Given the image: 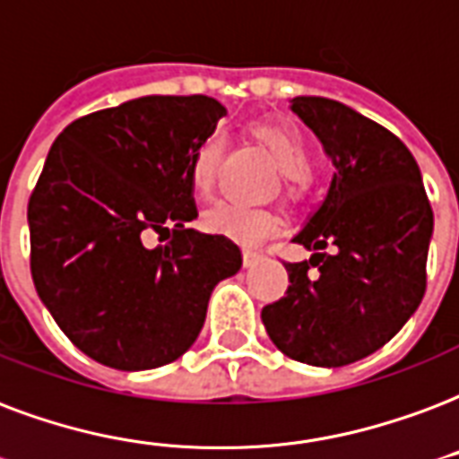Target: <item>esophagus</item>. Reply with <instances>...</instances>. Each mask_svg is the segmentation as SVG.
Listing matches in <instances>:
<instances>
[{
	"mask_svg": "<svg viewBox=\"0 0 459 459\" xmlns=\"http://www.w3.org/2000/svg\"><path fill=\"white\" fill-rule=\"evenodd\" d=\"M262 260L260 250H253V247H245L243 250V264L245 267H255L257 262Z\"/></svg>",
	"mask_w": 459,
	"mask_h": 459,
	"instance_id": "obj_1",
	"label": "esophagus"
}]
</instances>
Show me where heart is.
Masks as SVG:
<instances>
[{
    "mask_svg": "<svg viewBox=\"0 0 459 459\" xmlns=\"http://www.w3.org/2000/svg\"><path fill=\"white\" fill-rule=\"evenodd\" d=\"M255 134L262 144L267 146L276 166L281 168L286 178L300 180L310 173V149H307L306 139L296 132L293 127L286 125H274V122H264L255 127ZM219 153H221V136L212 134L206 136L204 142H199L190 159V185L195 195L206 199L214 190L216 180V163H219ZM202 223L212 233H221V236L236 238L240 243H260L267 236H272L279 229V216L269 212L264 206H247L238 204V202H219L212 209H206L202 216Z\"/></svg>",
    "mask_w": 459,
    "mask_h": 459,
    "instance_id": "b5f03b06",
    "label": "heart"
}]
</instances>
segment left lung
Returning a JSON list of instances; mask_svg holds the SVG:
<instances>
[{
    "label": "left lung",
    "instance_id": "left-lung-1",
    "mask_svg": "<svg viewBox=\"0 0 459 459\" xmlns=\"http://www.w3.org/2000/svg\"><path fill=\"white\" fill-rule=\"evenodd\" d=\"M291 110L320 139L334 175L293 236L313 255L286 264L289 291L262 307V323L293 361L339 368L377 351L416 313L433 212L414 156L393 132L330 98L296 96Z\"/></svg>",
    "mask_w": 459,
    "mask_h": 459
}]
</instances>
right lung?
<instances>
[{"instance_id":"1","label":"right lung","mask_w":459,"mask_h":459,"mask_svg":"<svg viewBox=\"0 0 459 459\" xmlns=\"http://www.w3.org/2000/svg\"><path fill=\"white\" fill-rule=\"evenodd\" d=\"M223 115L209 96H144L79 117L50 146L28 202L30 274L93 361L149 370L180 359L214 286L243 264L233 240L187 229L190 159ZM152 230L169 243L146 248Z\"/></svg>"}]
</instances>
